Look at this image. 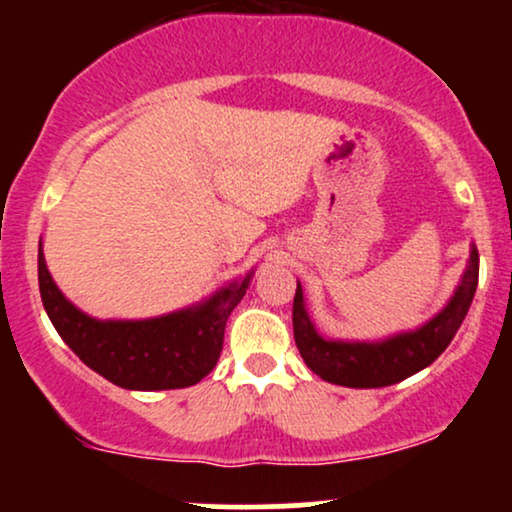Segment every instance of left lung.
Wrapping results in <instances>:
<instances>
[{
	"label": "left lung",
	"mask_w": 512,
	"mask_h": 512,
	"mask_svg": "<svg viewBox=\"0 0 512 512\" xmlns=\"http://www.w3.org/2000/svg\"><path fill=\"white\" fill-rule=\"evenodd\" d=\"M479 284V252L472 248L467 272L455 296L431 322L421 330L397 334L385 342H327L315 332L313 322L303 305V289L298 284L293 296V339L303 361L315 375L334 385L344 387H385L395 385L421 368L431 366L448 349V344L460 330L464 315L472 305Z\"/></svg>",
	"instance_id": "8db88e82"
}]
</instances>
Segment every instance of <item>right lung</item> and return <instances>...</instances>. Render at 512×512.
I'll use <instances>...</instances> for the list:
<instances>
[{"mask_svg": "<svg viewBox=\"0 0 512 512\" xmlns=\"http://www.w3.org/2000/svg\"><path fill=\"white\" fill-rule=\"evenodd\" d=\"M250 276L197 308L139 322H98L76 310L45 267L38 248V284L48 317L88 368L125 390H178L214 370L231 310L245 296Z\"/></svg>", "mask_w": 512, "mask_h": 512, "instance_id": "right-lung-1", "label": "right lung"}]
</instances>
